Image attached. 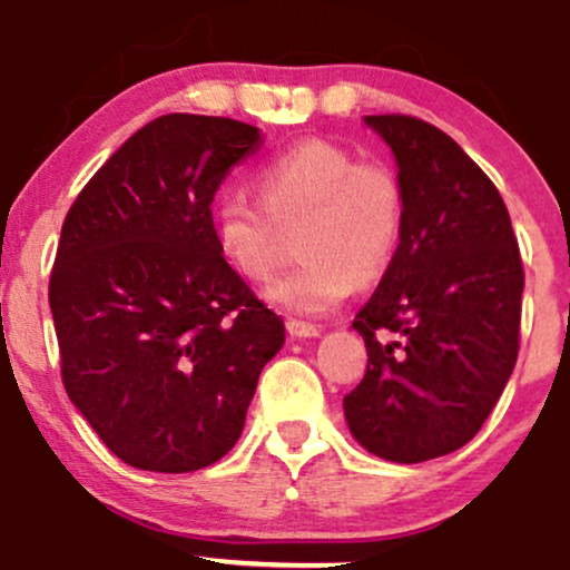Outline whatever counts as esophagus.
Returning a JSON list of instances; mask_svg holds the SVG:
<instances>
[{"label": "esophagus", "mask_w": 570, "mask_h": 570, "mask_svg": "<svg viewBox=\"0 0 570 570\" xmlns=\"http://www.w3.org/2000/svg\"><path fill=\"white\" fill-rule=\"evenodd\" d=\"M286 330H289V335L297 337V340H307V337H318V335H322V330H318V326L297 322V318L286 322Z\"/></svg>", "instance_id": "1"}]
</instances>
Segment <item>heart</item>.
Instances as JSON below:
<instances>
[{"mask_svg":"<svg viewBox=\"0 0 570 570\" xmlns=\"http://www.w3.org/2000/svg\"><path fill=\"white\" fill-rule=\"evenodd\" d=\"M259 203L225 193L214 203L222 257L248 281L278 263L284 233L297 230L303 263L278 276L265 297L297 316H324L353 278L375 281L394 259L404 225L399 176L383 163H358L332 141H303L257 174Z\"/></svg>","mask_w":570,"mask_h":570,"instance_id":"b5f03b06","label":"heart"}]
</instances>
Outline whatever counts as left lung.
Returning <instances> with one entry per match:
<instances>
[{
	"label": "left lung",
	"mask_w": 570,
	"mask_h": 570,
	"mask_svg": "<svg viewBox=\"0 0 570 570\" xmlns=\"http://www.w3.org/2000/svg\"><path fill=\"white\" fill-rule=\"evenodd\" d=\"M364 122L394 153L404 225L353 318L367 372L343 410L372 455L421 463L463 448L499 402L520 348L525 273L499 189L448 134L407 115Z\"/></svg>",
	"instance_id": "8db88e82"
}]
</instances>
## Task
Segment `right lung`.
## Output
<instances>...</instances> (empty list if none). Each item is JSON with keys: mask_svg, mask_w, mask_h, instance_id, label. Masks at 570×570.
Listing matches in <instances>:
<instances>
[{"mask_svg": "<svg viewBox=\"0 0 570 570\" xmlns=\"http://www.w3.org/2000/svg\"><path fill=\"white\" fill-rule=\"evenodd\" d=\"M259 128L163 115L94 174L61 227L50 313L63 389L128 466H212L244 431L284 322L222 257L212 200Z\"/></svg>", "mask_w": 570, "mask_h": 570, "instance_id": "1", "label": "right lung"}]
</instances>
